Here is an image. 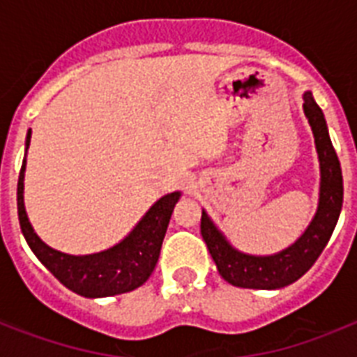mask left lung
I'll use <instances>...</instances> for the list:
<instances>
[{
	"label": "left lung",
	"mask_w": 357,
	"mask_h": 357,
	"mask_svg": "<svg viewBox=\"0 0 357 357\" xmlns=\"http://www.w3.org/2000/svg\"><path fill=\"white\" fill-rule=\"evenodd\" d=\"M304 113L315 137L321 162V192L315 217L296 243L274 255L243 254L226 241L207 213L202 211V237L220 276L235 287L282 289L296 282L319 259L337 224L343 207V174L328 135L324 114L311 92L304 94Z\"/></svg>",
	"instance_id": "left-lung-1"
}]
</instances>
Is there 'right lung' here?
Returning <instances> with one entry per match:
<instances>
[{"label":"right lung","mask_w":357,"mask_h":357,"mask_svg":"<svg viewBox=\"0 0 357 357\" xmlns=\"http://www.w3.org/2000/svg\"><path fill=\"white\" fill-rule=\"evenodd\" d=\"M31 129L25 139V151L29 148ZM24 172L25 159L22 162L18 178V218L25 241L38 257L42 265L70 291L85 298H103L114 294L129 293L140 287L150 278L159 259L161 244L172 217L174 206L178 204L179 192L162 196L148 209L140 222L128 237L114 244L113 248L98 254L70 255L50 248L42 243L31 226L24 206Z\"/></svg>","instance_id":"right-lung-1"}]
</instances>
